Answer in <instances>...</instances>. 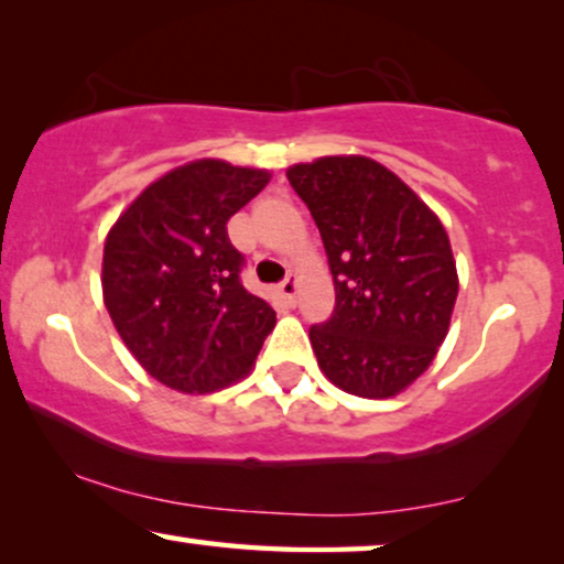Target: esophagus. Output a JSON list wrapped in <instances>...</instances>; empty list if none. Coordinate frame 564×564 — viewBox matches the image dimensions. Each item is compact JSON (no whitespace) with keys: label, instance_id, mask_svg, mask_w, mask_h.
<instances>
[{"label":"esophagus","instance_id":"1","mask_svg":"<svg viewBox=\"0 0 564 564\" xmlns=\"http://www.w3.org/2000/svg\"><path fill=\"white\" fill-rule=\"evenodd\" d=\"M281 294L289 299V302H296V294H299V278L296 275H289L286 281L281 283Z\"/></svg>","mask_w":564,"mask_h":564}]
</instances>
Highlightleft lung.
Wrapping results in <instances>:
<instances>
[{"label":"left lung","instance_id":"obj_1","mask_svg":"<svg viewBox=\"0 0 564 564\" xmlns=\"http://www.w3.org/2000/svg\"><path fill=\"white\" fill-rule=\"evenodd\" d=\"M286 177L325 245L335 312L310 329L325 377L389 400L433 364L459 294L452 242L425 200L369 156L299 162Z\"/></svg>","mask_w":564,"mask_h":564}]
</instances>
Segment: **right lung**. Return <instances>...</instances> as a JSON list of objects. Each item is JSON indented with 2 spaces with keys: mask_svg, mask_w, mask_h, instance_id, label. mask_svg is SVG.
<instances>
[{
  "mask_svg": "<svg viewBox=\"0 0 564 564\" xmlns=\"http://www.w3.org/2000/svg\"><path fill=\"white\" fill-rule=\"evenodd\" d=\"M270 172L193 160L147 185L102 250V302L141 369L183 394L245 379L275 327L265 299L239 281L227 221Z\"/></svg>",
  "mask_w": 564,
  "mask_h": 564,
  "instance_id": "obj_1",
  "label": "right lung"
}]
</instances>
